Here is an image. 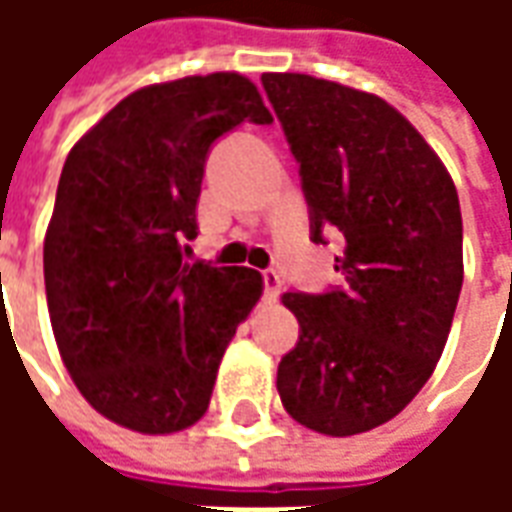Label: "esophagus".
Returning <instances> with one entry per match:
<instances>
[{"instance_id":"1","label":"esophagus","mask_w":512,"mask_h":512,"mask_svg":"<svg viewBox=\"0 0 512 512\" xmlns=\"http://www.w3.org/2000/svg\"><path fill=\"white\" fill-rule=\"evenodd\" d=\"M279 288H282V279H279L277 271H274V268L263 271V299L277 301Z\"/></svg>"}]
</instances>
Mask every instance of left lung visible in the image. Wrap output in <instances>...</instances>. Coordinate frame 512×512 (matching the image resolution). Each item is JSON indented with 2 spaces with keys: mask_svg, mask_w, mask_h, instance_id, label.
I'll list each match as a JSON object with an SVG mask.
<instances>
[{
  "mask_svg": "<svg viewBox=\"0 0 512 512\" xmlns=\"http://www.w3.org/2000/svg\"><path fill=\"white\" fill-rule=\"evenodd\" d=\"M299 161L310 238H345L326 293H285L299 343L282 406L304 428L354 436L414 400L439 362L463 285L458 191L433 147L378 95L307 73H263Z\"/></svg>",
  "mask_w": 512,
  "mask_h": 512,
  "instance_id": "1",
  "label": "left lung"
}]
</instances>
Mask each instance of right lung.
Returning a JSON list of instances; mask_svg holds the SVG:
<instances>
[{
  "label": "right lung",
  "mask_w": 512,
  "mask_h": 512,
  "mask_svg": "<svg viewBox=\"0 0 512 512\" xmlns=\"http://www.w3.org/2000/svg\"><path fill=\"white\" fill-rule=\"evenodd\" d=\"M244 120H274L246 76H186L123 98L65 158L43 244L51 329L84 400L123 428L194 425L263 293L252 268L183 257L208 150Z\"/></svg>",
  "instance_id": "obj_1"
}]
</instances>
